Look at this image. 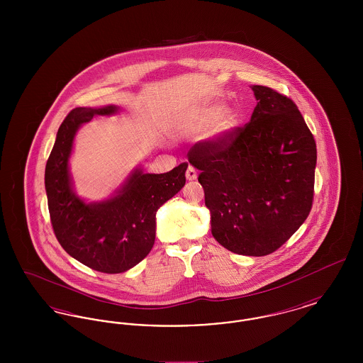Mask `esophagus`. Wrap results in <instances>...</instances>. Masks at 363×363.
<instances>
[{
	"instance_id": "obj_1",
	"label": "esophagus",
	"mask_w": 363,
	"mask_h": 363,
	"mask_svg": "<svg viewBox=\"0 0 363 363\" xmlns=\"http://www.w3.org/2000/svg\"><path fill=\"white\" fill-rule=\"evenodd\" d=\"M186 178L189 179V181H194L196 178H197V172H196V169L193 167V166H188V170H186Z\"/></svg>"
}]
</instances>
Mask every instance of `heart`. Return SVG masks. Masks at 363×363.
<instances>
[{"instance_id":"1","label":"heart","mask_w":363,"mask_h":363,"mask_svg":"<svg viewBox=\"0 0 363 363\" xmlns=\"http://www.w3.org/2000/svg\"><path fill=\"white\" fill-rule=\"evenodd\" d=\"M222 111V106L220 104H212L207 107L201 116H200V123L201 125H207L211 121H213ZM240 122V116L237 111L234 110H228L223 113L220 116V118L216 122V126H215V133L218 135H225L231 132Z\"/></svg>"}]
</instances>
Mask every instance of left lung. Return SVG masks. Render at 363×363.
Instances as JSON below:
<instances>
[{
    "mask_svg": "<svg viewBox=\"0 0 363 363\" xmlns=\"http://www.w3.org/2000/svg\"><path fill=\"white\" fill-rule=\"evenodd\" d=\"M250 121L196 143L188 152L211 211L212 235L227 250L267 256L311 213L315 141L293 101L253 86Z\"/></svg>",
    "mask_w": 363,
    "mask_h": 363,
    "instance_id": "1",
    "label": "left lung"
}]
</instances>
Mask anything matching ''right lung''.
<instances>
[{"instance_id": "right-lung-1", "label": "right lung", "mask_w": 363, "mask_h": 363, "mask_svg": "<svg viewBox=\"0 0 363 363\" xmlns=\"http://www.w3.org/2000/svg\"><path fill=\"white\" fill-rule=\"evenodd\" d=\"M116 106L76 107L61 123L46 163L45 186L52 231L73 259L104 274L135 267L155 242V213L186 182L184 162L164 174H132L120 193L102 203L86 204L70 188L68 159L76 130L94 116H108Z\"/></svg>"}]
</instances>
